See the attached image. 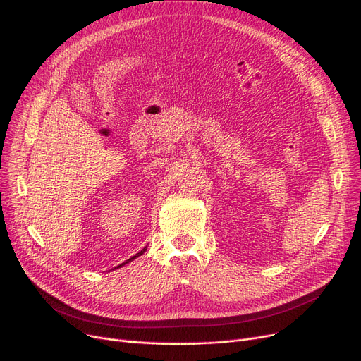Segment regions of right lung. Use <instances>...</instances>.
Listing matches in <instances>:
<instances>
[{
    "label": "right lung",
    "mask_w": 361,
    "mask_h": 361,
    "mask_svg": "<svg viewBox=\"0 0 361 361\" xmlns=\"http://www.w3.org/2000/svg\"><path fill=\"white\" fill-rule=\"evenodd\" d=\"M145 252H146V247H145V249H143V250H140V252H139V253H137V255H135V256H133V257H130V259H128V260H126V262H124V263H121V264H120V267H124V264H127V263H128V262H131V260H135V259H136V257H139V256H142V255H143V253H145ZM120 267H117V268H120Z\"/></svg>",
    "instance_id": "add662e5"
}]
</instances>
